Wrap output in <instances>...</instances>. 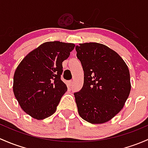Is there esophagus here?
<instances>
[{
	"instance_id": "obj_1",
	"label": "esophagus",
	"mask_w": 148,
	"mask_h": 148,
	"mask_svg": "<svg viewBox=\"0 0 148 148\" xmlns=\"http://www.w3.org/2000/svg\"><path fill=\"white\" fill-rule=\"evenodd\" d=\"M73 80H69V81L68 82V85L69 87H71L73 85Z\"/></svg>"
}]
</instances>
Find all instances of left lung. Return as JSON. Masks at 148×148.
<instances>
[{
  "instance_id": "obj_1",
  "label": "left lung",
  "mask_w": 148,
  "mask_h": 148,
  "mask_svg": "<svg viewBox=\"0 0 148 148\" xmlns=\"http://www.w3.org/2000/svg\"><path fill=\"white\" fill-rule=\"evenodd\" d=\"M75 50L84 71L83 88L74 93L79 115L92 124L106 123L121 110L130 95L128 67L103 44L85 42Z\"/></svg>"
}]
</instances>
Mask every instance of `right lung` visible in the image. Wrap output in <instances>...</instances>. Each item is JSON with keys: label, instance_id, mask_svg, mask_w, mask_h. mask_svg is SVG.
<instances>
[{"label": "right lung", "instance_id": "1", "mask_svg": "<svg viewBox=\"0 0 148 148\" xmlns=\"http://www.w3.org/2000/svg\"><path fill=\"white\" fill-rule=\"evenodd\" d=\"M73 43L46 42L29 53L16 68L13 92L21 108L32 118L42 120L56 112L67 86L60 79L63 62Z\"/></svg>", "mask_w": 148, "mask_h": 148}]
</instances>
